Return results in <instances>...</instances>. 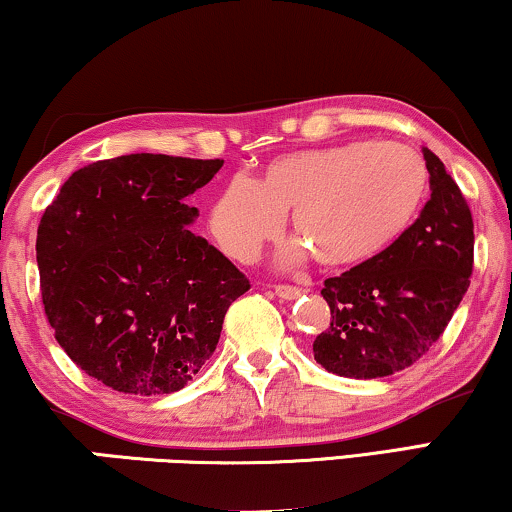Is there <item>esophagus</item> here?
I'll return each mask as SVG.
<instances>
[{"mask_svg": "<svg viewBox=\"0 0 512 512\" xmlns=\"http://www.w3.org/2000/svg\"><path fill=\"white\" fill-rule=\"evenodd\" d=\"M273 292H276L280 299H297L304 294V290L297 285H273Z\"/></svg>", "mask_w": 512, "mask_h": 512, "instance_id": "1", "label": "esophagus"}]
</instances>
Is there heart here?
<instances>
[{"label":"heart","mask_w":512,"mask_h":512,"mask_svg":"<svg viewBox=\"0 0 512 512\" xmlns=\"http://www.w3.org/2000/svg\"><path fill=\"white\" fill-rule=\"evenodd\" d=\"M427 190L429 169L417 150L348 141L280 155L255 183L236 178L213 204L211 229L227 255L246 262L290 213L292 234L315 262L341 269L392 246Z\"/></svg>","instance_id":"heart-1"}]
</instances>
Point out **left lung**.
Instances as JSON below:
<instances>
[{"mask_svg":"<svg viewBox=\"0 0 512 512\" xmlns=\"http://www.w3.org/2000/svg\"><path fill=\"white\" fill-rule=\"evenodd\" d=\"M431 199L383 253L327 278L331 322L315 338V362L343 378L408 369L438 341L473 273V218L443 162L422 148Z\"/></svg>","mask_w":512,"mask_h":512,"instance_id":"1","label":"left lung"}]
</instances>
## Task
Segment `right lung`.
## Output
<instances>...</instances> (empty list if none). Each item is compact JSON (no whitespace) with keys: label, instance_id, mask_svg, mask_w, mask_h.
Here are the masks:
<instances>
[{"label":"right lung","instance_id":"1","mask_svg":"<svg viewBox=\"0 0 512 512\" xmlns=\"http://www.w3.org/2000/svg\"><path fill=\"white\" fill-rule=\"evenodd\" d=\"M225 160L136 153L74 171L46 208L37 264L46 318L71 362L125 394L183 390L250 280L190 232L185 201Z\"/></svg>","mask_w":512,"mask_h":512}]
</instances>
